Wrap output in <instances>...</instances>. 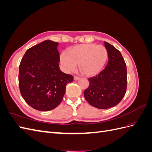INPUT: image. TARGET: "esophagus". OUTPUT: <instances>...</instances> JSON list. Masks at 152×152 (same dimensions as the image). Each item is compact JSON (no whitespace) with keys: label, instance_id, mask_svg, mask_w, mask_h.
I'll return each mask as SVG.
<instances>
[{"label":"esophagus","instance_id":"obj_1","mask_svg":"<svg viewBox=\"0 0 152 152\" xmlns=\"http://www.w3.org/2000/svg\"><path fill=\"white\" fill-rule=\"evenodd\" d=\"M73 79H74V80H78L79 79V77L77 76H74L73 77Z\"/></svg>","mask_w":152,"mask_h":152}]
</instances>
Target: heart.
Here are the masks:
<instances>
[{"mask_svg":"<svg viewBox=\"0 0 152 152\" xmlns=\"http://www.w3.org/2000/svg\"><path fill=\"white\" fill-rule=\"evenodd\" d=\"M108 58V51L102 45L82 44L75 45L63 52L60 55V61L65 72L74 71L79 63L80 72L87 76L98 73L103 68Z\"/></svg>","mask_w":152,"mask_h":152,"instance_id":"1","label":"heart"}]
</instances>
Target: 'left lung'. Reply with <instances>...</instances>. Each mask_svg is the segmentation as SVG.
Instances as JSON below:
<instances>
[{"label": "left lung", "instance_id": "left-lung-1", "mask_svg": "<svg viewBox=\"0 0 152 152\" xmlns=\"http://www.w3.org/2000/svg\"><path fill=\"white\" fill-rule=\"evenodd\" d=\"M108 62L103 70L89 80L84 97L91 105L99 109L112 108L121 102L126 93L127 68L121 52L104 42Z\"/></svg>", "mask_w": 152, "mask_h": 152}]
</instances>
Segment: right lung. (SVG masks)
I'll use <instances>...</instances> for the list:
<instances>
[{
  "label": "right lung",
  "instance_id": "add662e5",
  "mask_svg": "<svg viewBox=\"0 0 152 152\" xmlns=\"http://www.w3.org/2000/svg\"><path fill=\"white\" fill-rule=\"evenodd\" d=\"M58 43L47 40L26 50L19 66V87L23 98L40 111L51 110L61 103L71 75L59 67Z\"/></svg>",
  "mask_w": 152,
  "mask_h": 152
}]
</instances>
